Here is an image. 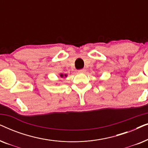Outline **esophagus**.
I'll list each match as a JSON object with an SVG mask.
<instances>
[{"label":"esophagus","mask_w":148,"mask_h":148,"mask_svg":"<svg viewBox=\"0 0 148 148\" xmlns=\"http://www.w3.org/2000/svg\"><path fill=\"white\" fill-rule=\"evenodd\" d=\"M78 72L79 73H85L86 72V70L85 69H80L78 71Z\"/></svg>","instance_id":"obj_1"}]
</instances>
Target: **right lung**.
Listing matches in <instances>:
<instances>
[{
	"label": "right lung",
	"mask_w": 148,
	"mask_h": 148,
	"mask_svg": "<svg viewBox=\"0 0 148 148\" xmlns=\"http://www.w3.org/2000/svg\"><path fill=\"white\" fill-rule=\"evenodd\" d=\"M67 75H66V74H64V75H63V74H60V77H66Z\"/></svg>",
	"instance_id": "obj_1"
}]
</instances>
